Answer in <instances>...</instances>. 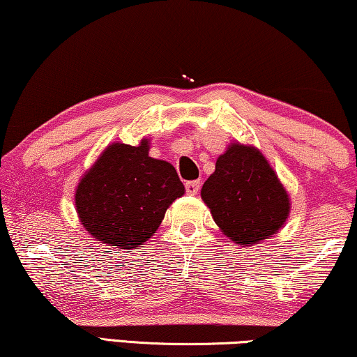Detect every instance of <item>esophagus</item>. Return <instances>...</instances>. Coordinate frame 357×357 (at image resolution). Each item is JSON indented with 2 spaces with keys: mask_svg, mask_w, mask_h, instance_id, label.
Returning a JSON list of instances; mask_svg holds the SVG:
<instances>
[{
  "mask_svg": "<svg viewBox=\"0 0 357 357\" xmlns=\"http://www.w3.org/2000/svg\"><path fill=\"white\" fill-rule=\"evenodd\" d=\"M199 189H200V181H188V183H185V190H188V194L190 195L197 194Z\"/></svg>",
  "mask_w": 357,
  "mask_h": 357,
  "instance_id": "esophagus-1",
  "label": "esophagus"
}]
</instances>
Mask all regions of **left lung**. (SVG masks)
<instances>
[{
  "instance_id": "1",
  "label": "left lung",
  "mask_w": 357,
  "mask_h": 357,
  "mask_svg": "<svg viewBox=\"0 0 357 357\" xmlns=\"http://www.w3.org/2000/svg\"><path fill=\"white\" fill-rule=\"evenodd\" d=\"M200 197L222 233L241 248L270 239L289 217L291 200L272 165L254 145L231 142Z\"/></svg>"
}]
</instances>
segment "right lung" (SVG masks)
Masks as SVG:
<instances>
[{"label":"right lung","instance_id":"obj_1","mask_svg":"<svg viewBox=\"0 0 357 357\" xmlns=\"http://www.w3.org/2000/svg\"><path fill=\"white\" fill-rule=\"evenodd\" d=\"M150 139L139 145L109 144L80 178L74 202L79 222L93 239L130 250L158 229L167 208L184 185L176 169L149 155Z\"/></svg>","mask_w":357,"mask_h":357}]
</instances>
